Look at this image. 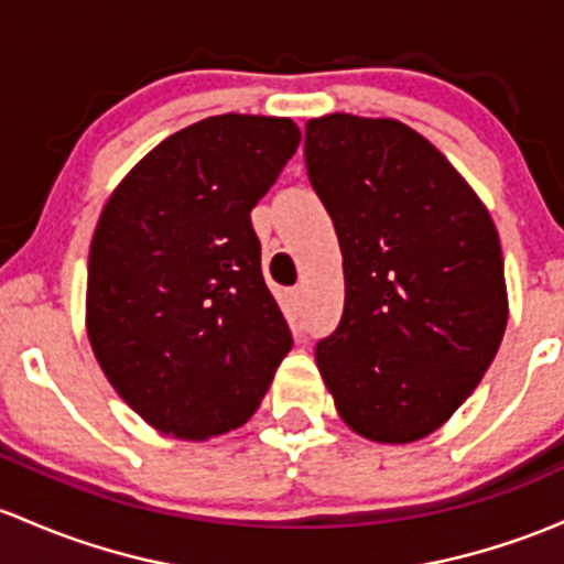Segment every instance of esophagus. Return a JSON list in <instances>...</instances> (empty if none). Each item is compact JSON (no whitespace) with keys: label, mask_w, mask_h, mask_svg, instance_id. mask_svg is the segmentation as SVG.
<instances>
[{"label":"esophagus","mask_w":564,"mask_h":564,"mask_svg":"<svg viewBox=\"0 0 564 564\" xmlns=\"http://www.w3.org/2000/svg\"><path fill=\"white\" fill-rule=\"evenodd\" d=\"M286 305L294 315L302 313V307H305V289H292V292L286 294Z\"/></svg>","instance_id":"obj_1"}]
</instances>
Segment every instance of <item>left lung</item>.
<instances>
[{
	"mask_svg": "<svg viewBox=\"0 0 564 564\" xmlns=\"http://www.w3.org/2000/svg\"><path fill=\"white\" fill-rule=\"evenodd\" d=\"M305 163L343 251L345 307L315 345L339 417L380 444L429 436L485 377L509 321L485 203L399 120L326 115Z\"/></svg>",
	"mask_w": 564,
	"mask_h": 564,
	"instance_id": "obj_1",
	"label": "left lung"
}]
</instances>
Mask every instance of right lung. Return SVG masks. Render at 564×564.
<instances>
[{
    "mask_svg": "<svg viewBox=\"0 0 564 564\" xmlns=\"http://www.w3.org/2000/svg\"><path fill=\"white\" fill-rule=\"evenodd\" d=\"M300 139L286 117H208L154 147L104 206L88 337L111 388L158 431L238 429L292 350L251 208Z\"/></svg>",
    "mask_w": 564,
    "mask_h": 564,
    "instance_id": "right-lung-1",
    "label": "right lung"
}]
</instances>
